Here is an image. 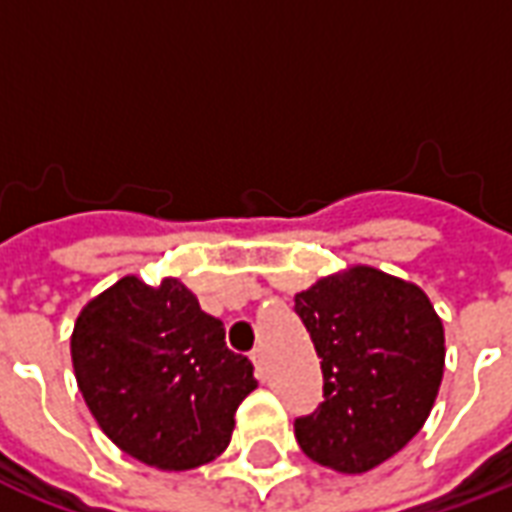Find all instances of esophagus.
Here are the masks:
<instances>
[{
	"label": "esophagus",
	"instance_id": "1",
	"mask_svg": "<svg viewBox=\"0 0 512 512\" xmlns=\"http://www.w3.org/2000/svg\"><path fill=\"white\" fill-rule=\"evenodd\" d=\"M252 362H255L257 376H266V354H263V348H255V351H252Z\"/></svg>",
	"mask_w": 512,
	"mask_h": 512
}]
</instances>
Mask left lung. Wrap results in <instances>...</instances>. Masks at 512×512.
<instances>
[{
  "label": "left lung",
  "instance_id": "left-lung-1",
  "mask_svg": "<svg viewBox=\"0 0 512 512\" xmlns=\"http://www.w3.org/2000/svg\"><path fill=\"white\" fill-rule=\"evenodd\" d=\"M296 315L321 356L323 403L296 417L304 455L362 474L425 425L444 373V329L428 296L370 266L318 279Z\"/></svg>",
  "mask_w": 512,
  "mask_h": 512
}]
</instances>
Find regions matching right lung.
I'll use <instances>...</instances> for the list:
<instances>
[{"mask_svg": "<svg viewBox=\"0 0 512 512\" xmlns=\"http://www.w3.org/2000/svg\"><path fill=\"white\" fill-rule=\"evenodd\" d=\"M71 356L98 425L136 461L167 472L222 455L255 367L183 282L123 277L76 318Z\"/></svg>", "mask_w": 512, "mask_h": 512, "instance_id": "right-lung-1", "label": "right lung"}]
</instances>
